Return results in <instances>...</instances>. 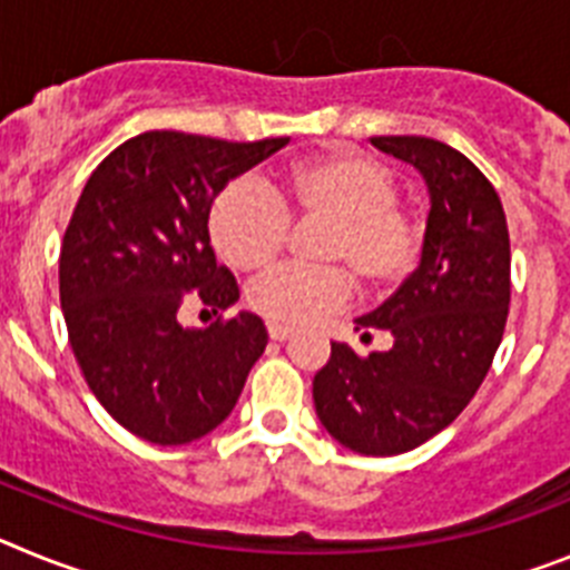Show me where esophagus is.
I'll list each match as a JSON object with an SVG mask.
<instances>
[{
	"label": "esophagus",
	"instance_id": "esophagus-1",
	"mask_svg": "<svg viewBox=\"0 0 570 570\" xmlns=\"http://www.w3.org/2000/svg\"><path fill=\"white\" fill-rule=\"evenodd\" d=\"M268 336L274 342H285V340H291V336H294V331L282 328V325H268Z\"/></svg>",
	"mask_w": 570,
	"mask_h": 570
}]
</instances>
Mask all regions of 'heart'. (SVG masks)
Returning a JSON list of instances; mask_svg holds the SVG:
<instances>
[{"label": "heart", "mask_w": 570, "mask_h": 570, "mask_svg": "<svg viewBox=\"0 0 570 570\" xmlns=\"http://www.w3.org/2000/svg\"><path fill=\"white\" fill-rule=\"evenodd\" d=\"M288 216L325 223L316 259L328 265H279L250 285V308L271 325H314L351 296V276L365 288H382L402 279L420 256L422 228L400 208L394 174L362 154L299 165L276 196L259 179L239 176L210 205L208 230L234 268L259 271L288 239Z\"/></svg>", "instance_id": "b5f03b06"}]
</instances>
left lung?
I'll use <instances>...</instances> for the list:
<instances>
[{
    "instance_id": "obj_1",
    "label": "left lung",
    "mask_w": 570,
    "mask_h": 570,
    "mask_svg": "<svg viewBox=\"0 0 570 570\" xmlns=\"http://www.w3.org/2000/svg\"><path fill=\"white\" fill-rule=\"evenodd\" d=\"M371 145L425 179L422 256L391 299L356 320L362 336L385 331L394 345L360 356L331 342L314 405L336 442L394 456L451 425L485 380L511 302V242L500 196L460 150L428 136H374Z\"/></svg>"
}]
</instances>
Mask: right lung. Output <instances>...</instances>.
Listing matches in <instances>:
<instances>
[{
  "label": "right lung",
  "instance_id": "add662e5",
  "mask_svg": "<svg viewBox=\"0 0 570 570\" xmlns=\"http://www.w3.org/2000/svg\"><path fill=\"white\" fill-rule=\"evenodd\" d=\"M285 145L148 130L110 150L79 196L59 254L65 325L94 396L139 440L185 445L223 425L268 345L248 311L208 328L176 314L190 296L214 314L239 299L210 248V205Z\"/></svg>",
  "mask_w": 570,
  "mask_h": 570
}]
</instances>
